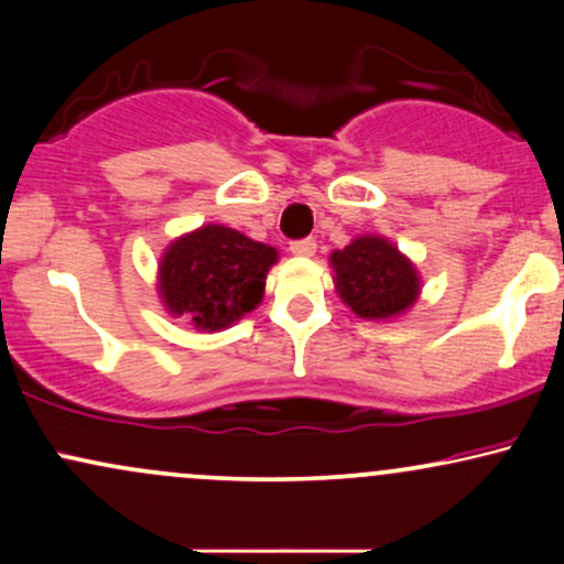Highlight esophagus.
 <instances>
[{
    "instance_id": "obj_1",
    "label": "esophagus",
    "mask_w": 564,
    "mask_h": 564,
    "mask_svg": "<svg viewBox=\"0 0 564 564\" xmlns=\"http://www.w3.org/2000/svg\"><path fill=\"white\" fill-rule=\"evenodd\" d=\"M315 249H318V243H315L313 238H302V241H294V243L289 246L291 254L302 257V260H307V257H313Z\"/></svg>"
}]
</instances>
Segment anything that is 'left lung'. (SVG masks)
<instances>
[{"mask_svg": "<svg viewBox=\"0 0 564 564\" xmlns=\"http://www.w3.org/2000/svg\"><path fill=\"white\" fill-rule=\"evenodd\" d=\"M339 300L366 321L405 315L422 294V275L384 236H358L328 257Z\"/></svg>", "mask_w": 564, "mask_h": 564, "instance_id": "8db88e82", "label": "left lung"}]
</instances>
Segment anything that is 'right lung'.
I'll return each mask as SVG.
<instances>
[{
	"label": "right lung",
	"instance_id": "obj_1",
	"mask_svg": "<svg viewBox=\"0 0 564 564\" xmlns=\"http://www.w3.org/2000/svg\"><path fill=\"white\" fill-rule=\"evenodd\" d=\"M278 249L225 225L174 238L159 260L156 289L164 310L206 334L223 332L257 310Z\"/></svg>",
	"mask_w": 564,
	"mask_h": 564
}]
</instances>
